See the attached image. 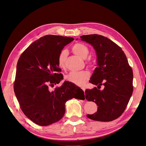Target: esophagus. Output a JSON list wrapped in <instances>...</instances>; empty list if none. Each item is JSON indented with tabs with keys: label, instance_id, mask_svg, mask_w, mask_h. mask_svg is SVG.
<instances>
[{
	"label": "esophagus",
	"instance_id": "obj_1",
	"mask_svg": "<svg viewBox=\"0 0 146 146\" xmlns=\"http://www.w3.org/2000/svg\"><path fill=\"white\" fill-rule=\"evenodd\" d=\"M82 90L84 91V92H85V89L84 88H82Z\"/></svg>",
	"mask_w": 146,
	"mask_h": 146
}]
</instances>
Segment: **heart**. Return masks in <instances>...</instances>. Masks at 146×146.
<instances>
[{
	"label": "heart",
	"mask_w": 146,
	"mask_h": 146,
	"mask_svg": "<svg viewBox=\"0 0 146 146\" xmlns=\"http://www.w3.org/2000/svg\"><path fill=\"white\" fill-rule=\"evenodd\" d=\"M72 49L75 54L82 58H87L89 53V49L87 46L82 43L75 44L73 46ZM67 56V51L66 50H62L59 53L58 58V62L59 67H63L64 66ZM89 77V72L87 71H81L78 72H70L66 76V79L70 82L78 86H82L88 79Z\"/></svg>",
	"instance_id": "1"
}]
</instances>
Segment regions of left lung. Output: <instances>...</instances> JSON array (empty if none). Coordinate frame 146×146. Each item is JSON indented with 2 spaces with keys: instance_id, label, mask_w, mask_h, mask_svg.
Returning a JSON list of instances; mask_svg holds the SVG:
<instances>
[{
  "instance_id": "8db88e82",
  "label": "left lung",
  "mask_w": 146,
  "mask_h": 146,
  "mask_svg": "<svg viewBox=\"0 0 146 146\" xmlns=\"http://www.w3.org/2000/svg\"><path fill=\"white\" fill-rule=\"evenodd\" d=\"M80 37L93 47L97 55V67L90 82L100 87L104 85L102 90L96 87L85 90L86 99L98 106L96 113L87 116L96 121L115 120L125 110L132 94V70L121 47L109 38L97 34Z\"/></svg>"
}]
</instances>
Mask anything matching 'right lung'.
Wrapping results in <instances>:
<instances>
[{
	"mask_svg": "<svg viewBox=\"0 0 146 146\" xmlns=\"http://www.w3.org/2000/svg\"><path fill=\"white\" fill-rule=\"evenodd\" d=\"M73 40L45 35L32 43L19 59L14 93L25 115L36 125L45 126L60 120L66 111V102L78 94L84 96L82 90L68 81L54 91L48 89L49 85L63 79L59 73L58 55Z\"/></svg>",
	"mask_w": 146,
	"mask_h": 146,
	"instance_id": "1",
	"label": "right lung"
}]
</instances>
